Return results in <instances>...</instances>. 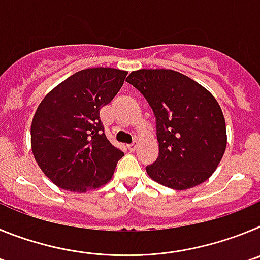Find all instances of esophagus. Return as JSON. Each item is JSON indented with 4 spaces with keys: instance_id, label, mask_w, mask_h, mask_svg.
<instances>
[{
    "instance_id": "esophagus-1",
    "label": "esophagus",
    "mask_w": 260,
    "mask_h": 260,
    "mask_svg": "<svg viewBox=\"0 0 260 260\" xmlns=\"http://www.w3.org/2000/svg\"><path fill=\"white\" fill-rule=\"evenodd\" d=\"M137 148H138V142L137 141H134L133 143L128 144V150H130V151H135Z\"/></svg>"
}]
</instances>
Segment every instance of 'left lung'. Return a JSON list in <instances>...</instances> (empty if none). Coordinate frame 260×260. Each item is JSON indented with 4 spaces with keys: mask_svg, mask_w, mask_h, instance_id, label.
I'll use <instances>...</instances> for the list:
<instances>
[{
    "mask_svg": "<svg viewBox=\"0 0 260 260\" xmlns=\"http://www.w3.org/2000/svg\"><path fill=\"white\" fill-rule=\"evenodd\" d=\"M126 82L141 91L156 117L158 157L148 176L174 190L207 181L226 147L222 110L210 91L178 71L142 69Z\"/></svg>",
    "mask_w": 260,
    "mask_h": 260,
    "instance_id": "obj_1",
    "label": "left lung"
}]
</instances>
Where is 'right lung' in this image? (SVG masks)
<instances>
[{
  "instance_id": "right-lung-1",
  "label": "right lung",
  "mask_w": 260,
  "mask_h": 260,
  "mask_svg": "<svg viewBox=\"0 0 260 260\" xmlns=\"http://www.w3.org/2000/svg\"><path fill=\"white\" fill-rule=\"evenodd\" d=\"M127 71L80 70L39 104L31 125V147L45 176L61 189L86 192L112 178L119 148L108 141L100 109L122 87Z\"/></svg>"
}]
</instances>
